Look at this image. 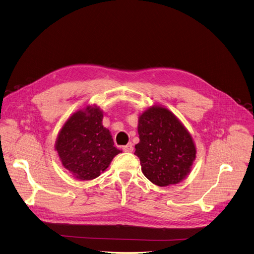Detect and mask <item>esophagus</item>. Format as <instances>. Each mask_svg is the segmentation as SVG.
Listing matches in <instances>:
<instances>
[{"label":"esophagus","instance_id":"esophagus-1","mask_svg":"<svg viewBox=\"0 0 254 254\" xmlns=\"http://www.w3.org/2000/svg\"><path fill=\"white\" fill-rule=\"evenodd\" d=\"M122 149H124V151H125L126 153H132L134 147H133V144H132V143H127V145H125L124 147H122Z\"/></svg>","mask_w":254,"mask_h":254}]
</instances>
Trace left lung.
<instances>
[{"label":"left lung","mask_w":254,"mask_h":254,"mask_svg":"<svg viewBox=\"0 0 254 254\" xmlns=\"http://www.w3.org/2000/svg\"><path fill=\"white\" fill-rule=\"evenodd\" d=\"M138 134L135 155L149 181L167 186L185 179L195 158V146L171 111L161 107L146 110L139 117Z\"/></svg>","instance_id":"8db88e82"}]
</instances>
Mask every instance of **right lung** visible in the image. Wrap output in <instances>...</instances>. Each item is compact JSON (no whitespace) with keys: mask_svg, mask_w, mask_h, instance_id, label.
I'll list each match as a JSON object with an SVG mask.
<instances>
[{"mask_svg":"<svg viewBox=\"0 0 254 254\" xmlns=\"http://www.w3.org/2000/svg\"><path fill=\"white\" fill-rule=\"evenodd\" d=\"M99 108L77 111L67 120L56 140L63 165L78 180L95 179L120 153L109 129L102 126Z\"/></svg>","mask_w":254,"mask_h":254,"instance_id":"obj_1","label":"right lung"}]
</instances>
